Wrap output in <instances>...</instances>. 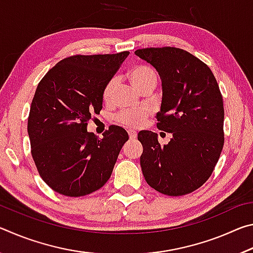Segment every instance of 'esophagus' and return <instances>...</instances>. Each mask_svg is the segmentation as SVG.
<instances>
[{
	"instance_id": "obj_1",
	"label": "esophagus",
	"mask_w": 253,
	"mask_h": 253,
	"mask_svg": "<svg viewBox=\"0 0 253 253\" xmlns=\"http://www.w3.org/2000/svg\"><path fill=\"white\" fill-rule=\"evenodd\" d=\"M127 132H128V136H129L130 139H135L137 137V132L135 131V129H131L130 128V129L127 130Z\"/></svg>"
}]
</instances>
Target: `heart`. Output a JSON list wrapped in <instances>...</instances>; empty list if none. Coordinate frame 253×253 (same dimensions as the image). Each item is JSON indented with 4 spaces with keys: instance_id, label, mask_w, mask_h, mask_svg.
I'll list each match as a JSON object with an SVG mask.
<instances>
[{
    "instance_id": "obj_1",
    "label": "heart",
    "mask_w": 253,
    "mask_h": 253,
    "mask_svg": "<svg viewBox=\"0 0 253 253\" xmlns=\"http://www.w3.org/2000/svg\"><path fill=\"white\" fill-rule=\"evenodd\" d=\"M129 79L130 83L134 87L138 90H143L146 87H154L157 84V75L152 68L146 66H137L131 68L129 70ZM115 87V79H110L108 83L105 84L102 89V99L105 101H109L111 95H113ZM149 115V111L145 108H134V109H126L118 114L117 122L122 125L125 126H139L146 121Z\"/></svg>"
}]
</instances>
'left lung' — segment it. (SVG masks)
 <instances>
[{"label":"left lung","mask_w":253,"mask_h":253,"mask_svg":"<svg viewBox=\"0 0 253 253\" xmlns=\"http://www.w3.org/2000/svg\"><path fill=\"white\" fill-rule=\"evenodd\" d=\"M162 80L157 128L173 135L161 146L156 132L139 131L140 168L148 185L162 194L185 195L211 176L224 144V109L210 68L185 50L164 46L135 51Z\"/></svg>","instance_id":"left-lung-1"}]
</instances>
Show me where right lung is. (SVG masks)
Here are the masks:
<instances>
[{"label": "right lung", "instance_id": "1", "mask_svg": "<svg viewBox=\"0 0 253 253\" xmlns=\"http://www.w3.org/2000/svg\"><path fill=\"white\" fill-rule=\"evenodd\" d=\"M129 52L72 55L41 79L32 99L28 134L33 161L53 191L78 198L99 190L113 173L128 134L110 126L98 138L87 131L102 108V89Z\"/></svg>", "mask_w": 253, "mask_h": 253}]
</instances>
